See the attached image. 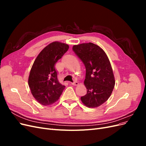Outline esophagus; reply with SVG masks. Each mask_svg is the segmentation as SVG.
<instances>
[{
	"instance_id": "obj_1",
	"label": "esophagus",
	"mask_w": 146,
	"mask_h": 146,
	"mask_svg": "<svg viewBox=\"0 0 146 146\" xmlns=\"http://www.w3.org/2000/svg\"><path fill=\"white\" fill-rule=\"evenodd\" d=\"M71 85H74V86H77V85H78V82H75L74 83H71Z\"/></svg>"
}]
</instances>
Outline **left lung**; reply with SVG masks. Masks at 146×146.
Segmentation results:
<instances>
[{
  "label": "left lung",
  "instance_id": "1",
  "mask_svg": "<svg viewBox=\"0 0 146 146\" xmlns=\"http://www.w3.org/2000/svg\"><path fill=\"white\" fill-rule=\"evenodd\" d=\"M72 50L86 68L87 92L80 99L88 108L98 107L109 99L115 85L110 61L102 48L92 42L74 45Z\"/></svg>",
  "mask_w": 146,
  "mask_h": 146
}]
</instances>
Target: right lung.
I'll return each mask as SVG.
<instances>
[{
    "mask_svg": "<svg viewBox=\"0 0 146 146\" xmlns=\"http://www.w3.org/2000/svg\"><path fill=\"white\" fill-rule=\"evenodd\" d=\"M67 44L54 41L45 47L35 59L31 68L28 83L38 103L50 105L58 100L65 86L57 78L55 64L68 51Z\"/></svg>",
    "mask_w": 146,
    "mask_h": 146,
    "instance_id": "add662e5",
    "label": "right lung"
}]
</instances>
